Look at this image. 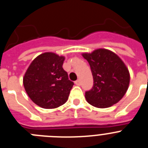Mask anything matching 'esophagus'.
<instances>
[{
  "label": "esophagus",
  "mask_w": 148,
  "mask_h": 148,
  "mask_svg": "<svg viewBox=\"0 0 148 148\" xmlns=\"http://www.w3.org/2000/svg\"><path fill=\"white\" fill-rule=\"evenodd\" d=\"M75 84H76V85L80 86L81 84H82V82H81V81L79 80V79H78V80H77V81H75Z\"/></svg>",
  "instance_id": "34e87169"
}]
</instances>
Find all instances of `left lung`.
<instances>
[{"label":"left lung","mask_w":148,"mask_h":148,"mask_svg":"<svg viewBox=\"0 0 148 148\" xmlns=\"http://www.w3.org/2000/svg\"><path fill=\"white\" fill-rule=\"evenodd\" d=\"M82 56L88 61L93 78L92 89L85 92L87 102L99 108H109L119 102L130 83L129 71L121 58L105 49Z\"/></svg>","instance_id":"1"}]
</instances>
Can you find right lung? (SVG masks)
Here are the masks:
<instances>
[{
    "label": "right lung",
    "instance_id": "add662e5",
    "mask_svg": "<svg viewBox=\"0 0 148 148\" xmlns=\"http://www.w3.org/2000/svg\"><path fill=\"white\" fill-rule=\"evenodd\" d=\"M64 58L45 53L35 58L23 77V86L35 104L45 109L56 108L68 99L74 83L63 69Z\"/></svg>",
    "mask_w": 148,
    "mask_h": 148
}]
</instances>
